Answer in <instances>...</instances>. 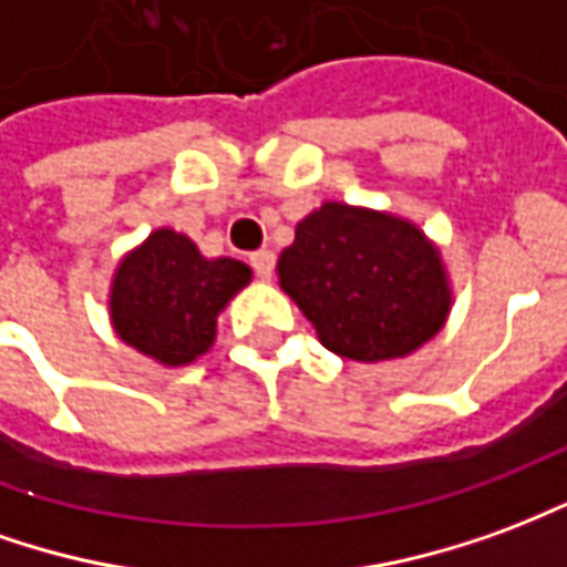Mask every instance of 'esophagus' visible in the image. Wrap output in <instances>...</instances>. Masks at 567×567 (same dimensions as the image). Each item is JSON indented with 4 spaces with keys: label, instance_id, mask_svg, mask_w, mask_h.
Wrapping results in <instances>:
<instances>
[{
    "label": "esophagus",
    "instance_id": "34e87169",
    "mask_svg": "<svg viewBox=\"0 0 567 567\" xmlns=\"http://www.w3.org/2000/svg\"><path fill=\"white\" fill-rule=\"evenodd\" d=\"M250 262H252V271H256V277H259V280H271V275H275V252L271 250L252 252Z\"/></svg>",
    "mask_w": 567,
    "mask_h": 567
}]
</instances>
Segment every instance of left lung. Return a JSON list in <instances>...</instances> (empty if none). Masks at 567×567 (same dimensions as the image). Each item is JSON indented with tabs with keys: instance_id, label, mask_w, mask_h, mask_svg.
I'll return each mask as SVG.
<instances>
[{
	"instance_id": "left-lung-1",
	"label": "left lung",
	"mask_w": 567,
	"mask_h": 567,
	"mask_svg": "<svg viewBox=\"0 0 567 567\" xmlns=\"http://www.w3.org/2000/svg\"><path fill=\"white\" fill-rule=\"evenodd\" d=\"M277 284L320 344L357 363L415 354L445 327L455 299L443 250L419 223L344 200H323L299 219Z\"/></svg>"
}]
</instances>
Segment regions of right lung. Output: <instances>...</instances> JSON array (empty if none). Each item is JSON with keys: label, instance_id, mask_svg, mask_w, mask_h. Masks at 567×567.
<instances>
[{"label": "right lung", "instance_id": "obj_1", "mask_svg": "<svg viewBox=\"0 0 567 567\" xmlns=\"http://www.w3.org/2000/svg\"><path fill=\"white\" fill-rule=\"evenodd\" d=\"M250 280V265L210 259L183 231L155 228L112 271L110 323L127 348L158 367H188L210 351L216 320Z\"/></svg>", "mask_w": 567, "mask_h": 567}]
</instances>
